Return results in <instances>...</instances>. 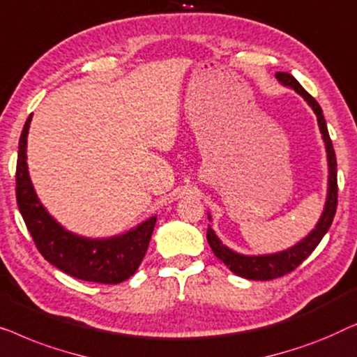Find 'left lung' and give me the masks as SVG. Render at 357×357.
<instances>
[{
    "instance_id": "8db88e82",
    "label": "left lung",
    "mask_w": 357,
    "mask_h": 357,
    "mask_svg": "<svg viewBox=\"0 0 357 357\" xmlns=\"http://www.w3.org/2000/svg\"><path fill=\"white\" fill-rule=\"evenodd\" d=\"M275 77L278 79V82L284 87L293 89L296 93H299L301 97L305 100V103L312 108V112L317 116L319 129L320 134H322L324 144H325V152H327V162H328V188H327V199H325L324 212L320 215L317 225L315 228L310 231V233L296 243L291 248L284 250H278V252L273 254H259V255H245L239 254L236 250L229 249L228 245L222 243V239L218 238L217 233H215L213 228L208 225L207 229V241L212 248L213 254L217 255V259L222 260V262L227 265V267L238 277L248 278V280H273L278 277H283V275L293 272V270L298 267L299 264H303L305 259L312 254V250L317 248L320 241L325 234H327L328 228L331 227V222H333L335 212H336V202H338V184H336V157L333 145H331L327 123H325L322 108L320 105L315 102L312 95H309L303 89L298 80H296L291 74L288 73H277ZM208 220L212 222V217L208 213Z\"/></svg>"
}]
</instances>
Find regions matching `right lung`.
Returning <instances> with one entry per match:
<instances>
[{"label": "right lung", "mask_w": 357, "mask_h": 357, "mask_svg": "<svg viewBox=\"0 0 357 357\" xmlns=\"http://www.w3.org/2000/svg\"><path fill=\"white\" fill-rule=\"evenodd\" d=\"M32 114L19 139L16 197L30 236L50 264L74 278L103 284H118L137 272L152 238L157 215L144 220L126 233L109 238H87L73 233L52 217L40 202L29 176L27 135Z\"/></svg>", "instance_id": "right-lung-1"}]
</instances>
